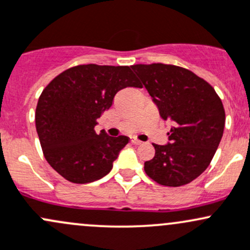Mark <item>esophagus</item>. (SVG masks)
<instances>
[{"label": "esophagus", "mask_w": 250, "mask_h": 250, "mask_svg": "<svg viewBox=\"0 0 250 250\" xmlns=\"http://www.w3.org/2000/svg\"><path fill=\"white\" fill-rule=\"evenodd\" d=\"M130 141H132L133 145H141V144H143L140 140H138V139H135V138H133Z\"/></svg>", "instance_id": "1"}]
</instances>
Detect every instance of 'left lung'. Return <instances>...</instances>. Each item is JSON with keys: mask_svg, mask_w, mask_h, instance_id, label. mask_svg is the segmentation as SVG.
<instances>
[{"mask_svg": "<svg viewBox=\"0 0 250 250\" xmlns=\"http://www.w3.org/2000/svg\"><path fill=\"white\" fill-rule=\"evenodd\" d=\"M159 109L175 125L167 145L153 144L156 154L145 162L146 175L167 187H180L201 175L222 140L225 111L214 88L186 68L164 63L134 64Z\"/></svg>", "mask_w": 250, "mask_h": 250, "instance_id": "8db88e82", "label": "left lung"}]
</instances>
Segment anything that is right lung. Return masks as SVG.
<instances>
[{
	"mask_svg": "<svg viewBox=\"0 0 250 250\" xmlns=\"http://www.w3.org/2000/svg\"><path fill=\"white\" fill-rule=\"evenodd\" d=\"M125 87H143L128 65L79 64L52 79L36 107V129L52 169L73 183L104 177L129 138L97 134V118Z\"/></svg>",
	"mask_w": 250,
	"mask_h": 250,
	"instance_id": "1",
	"label": "right lung"
}]
</instances>
